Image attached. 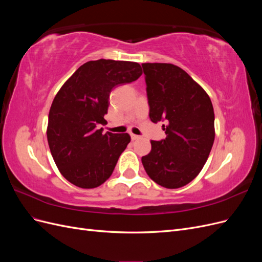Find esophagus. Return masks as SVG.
<instances>
[{"label":"esophagus","mask_w":262,"mask_h":262,"mask_svg":"<svg viewBox=\"0 0 262 262\" xmlns=\"http://www.w3.org/2000/svg\"><path fill=\"white\" fill-rule=\"evenodd\" d=\"M140 137L139 136H136V134H131V139H132V141H136V140H138Z\"/></svg>","instance_id":"1"}]
</instances>
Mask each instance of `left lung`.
Instances as JSON below:
<instances>
[{
	"instance_id": "left-lung-1",
	"label": "left lung",
	"mask_w": 262,
	"mask_h": 262,
	"mask_svg": "<svg viewBox=\"0 0 262 262\" xmlns=\"http://www.w3.org/2000/svg\"><path fill=\"white\" fill-rule=\"evenodd\" d=\"M149 119L163 121L166 138L150 141L142 157L149 178L168 189L192 181L207 162L214 137V112L208 94L184 70L170 63H143Z\"/></svg>"
}]
</instances>
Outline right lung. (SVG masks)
I'll list each match as a JSON object with an SVG mask.
<instances>
[{
    "instance_id": "1",
    "label": "right lung",
    "mask_w": 262,
    "mask_h": 262,
    "mask_svg": "<svg viewBox=\"0 0 262 262\" xmlns=\"http://www.w3.org/2000/svg\"><path fill=\"white\" fill-rule=\"evenodd\" d=\"M142 75L137 62L99 59L78 68L63 84L49 112L47 138L55 165L71 184L91 189L112 176L129 144L128 133H102L109 95Z\"/></svg>"
}]
</instances>
